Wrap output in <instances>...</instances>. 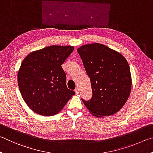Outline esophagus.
Here are the masks:
<instances>
[{
  "label": "esophagus",
  "mask_w": 153,
  "mask_h": 153,
  "mask_svg": "<svg viewBox=\"0 0 153 153\" xmlns=\"http://www.w3.org/2000/svg\"><path fill=\"white\" fill-rule=\"evenodd\" d=\"M74 91H75V93H76V94H78V93H79V89L76 88V89H74Z\"/></svg>",
  "instance_id": "obj_1"
}]
</instances>
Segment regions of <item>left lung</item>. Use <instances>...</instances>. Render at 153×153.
<instances>
[{
    "instance_id": "1",
    "label": "left lung",
    "mask_w": 153,
    "mask_h": 153,
    "mask_svg": "<svg viewBox=\"0 0 153 153\" xmlns=\"http://www.w3.org/2000/svg\"><path fill=\"white\" fill-rule=\"evenodd\" d=\"M77 51L91 80L93 97L83 101L96 117L118 112L129 97L132 87L129 64L120 52L103 44L83 45Z\"/></svg>"
}]
</instances>
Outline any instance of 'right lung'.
<instances>
[{
  "label": "right lung",
  "mask_w": 153,
  "mask_h": 153,
  "mask_svg": "<svg viewBox=\"0 0 153 153\" xmlns=\"http://www.w3.org/2000/svg\"><path fill=\"white\" fill-rule=\"evenodd\" d=\"M74 49L71 45H51L24 58L17 73L18 85L23 100L35 113L57 114L75 94L67 88L61 66Z\"/></svg>",
  "instance_id": "right-lung-1"
}]
</instances>
